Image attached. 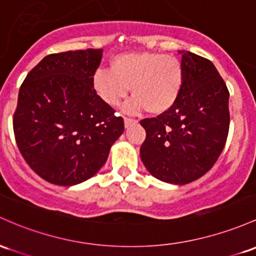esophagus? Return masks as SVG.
I'll return each mask as SVG.
<instances>
[{
	"label": "esophagus",
	"instance_id": "esophagus-1",
	"mask_svg": "<svg viewBox=\"0 0 256 256\" xmlns=\"http://www.w3.org/2000/svg\"><path fill=\"white\" fill-rule=\"evenodd\" d=\"M137 120L136 119H131V118H124V124H125V128H128L132 124H136Z\"/></svg>",
	"mask_w": 256,
	"mask_h": 256
}]
</instances>
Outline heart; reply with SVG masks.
Here are the masks:
<instances>
[{
	"instance_id": "heart-1",
	"label": "heart",
	"mask_w": 256,
	"mask_h": 256,
	"mask_svg": "<svg viewBox=\"0 0 256 256\" xmlns=\"http://www.w3.org/2000/svg\"><path fill=\"white\" fill-rule=\"evenodd\" d=\"M184 66L175 56L162 53H124L113 58L112 70L92 74V87L106 104L116 106L128 94L126 110L162 114L176 103L184 86Z\"/></svg>"
}]
</instances>
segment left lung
I'll use <instances>...</instances> for the list:
<instances>
[{
    "label": "left lung",
    "mask_w": 256,
    "mask_h": 256,
    "mask_svg": "<svg viewBox=\"0 0 256 256\" xmlns=\"http://www.w3.org/2000/svg\"><path fill=\"white\" fill-rule=\"evenodd\" d=\"M180 53L184 72L181 94L169 110L141 120L147 136L140 154L154 178L186 184L212 169L224 150L230 92L209 60L188 50Z\"/></svg>",
    "instance_id": "1"
}]
</instances>
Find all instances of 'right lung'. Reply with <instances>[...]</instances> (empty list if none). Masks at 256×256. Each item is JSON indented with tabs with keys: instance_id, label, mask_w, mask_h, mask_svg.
Returning a JSON list of instances; mask_svg holds the SVG:
<instances>
[{
	"instance_id": "obj_1",
	"label": "right lung",
	"mask_w": 256,
	"mask_h": 256,
	"mask_svg": "<svg viewBox=\"0 0 256 256\" xmlns=\"http://www.w3.org/2000/svg\"><path fill=\"white\" fill-rule=\"evenodd\" d=\"M103 50H81L44 57L25 78L13 116L16 142L40 178L74 186L96 175L124 120L92 87Z\"/></svg>"
}]
</instances>
